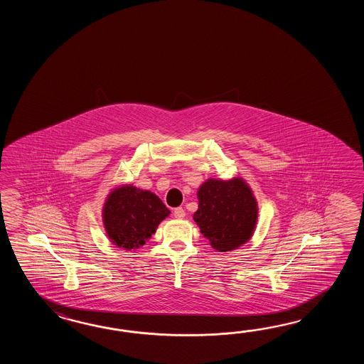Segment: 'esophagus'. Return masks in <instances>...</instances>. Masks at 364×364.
I'll return each instance as SVG.
<instances>
[{
    "instance_id": "obj_1",
    "label": "esophagus",
    "mask_w": 364,
    "mask_h": 364,
    "mask_svg": "<svg viewBox=\"0 0 364 364\" xmlns=\"http://www.w3.org/2000/svg\"><path fill=\"white\" fill-rule=\"evenodd\" d=\"M173 215L176 218H183L186 216L185 209L182 208V207H179V208L174 209V212H173Z\"/></svg>"
}]
</instances>
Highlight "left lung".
Here are the masks:
<instances>
[{
    "label": "left lung",
    "instance_id": "obj_1",
    "mask_svg": "<svg viewBox=\"0 0 364 364\" xmlns=\"http://www.w3.org/2000/svg\"><path fill=\"white\" fill-rule=\"evenodd\" d=\"M198 199L199 208L193 213V221L215 250L232 251L251 238L257 221V204L243 179H208L199 187Z\"/></svg>",
    "mask_w": 364,
    "mask_h": 364
}]
</instances>
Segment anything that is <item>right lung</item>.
<instances>
[{"label": "right lung", "mask_w": 364, "mask_h": 364, "mask_svg": "<svg viewBox=\"0 0 364 364\" xmlns=\"http://www.w3.org/2000/svg\"><path fill=\"white\" fill-rule=\"evenodd\" d=\"M169 215L171 210L157 195L126 185L109 193L102 209V221L112 243L130 251L146 245L159 224Z\"/></svg>", "instance_id": "add662e5"}]
</instances>
